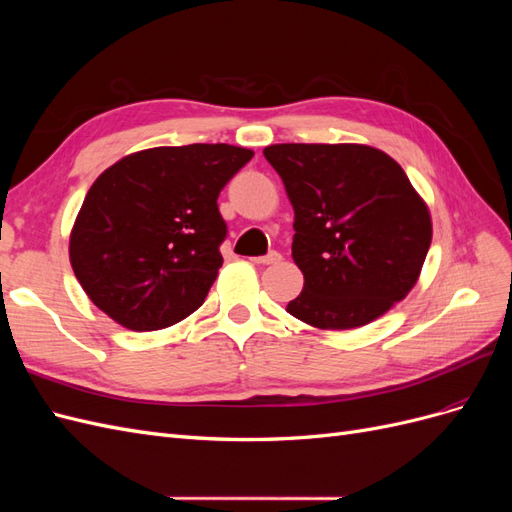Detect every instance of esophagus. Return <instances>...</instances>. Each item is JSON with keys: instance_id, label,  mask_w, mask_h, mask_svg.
I'll use <instances>...</instances> for the list:
<instances>
[{"instance_id": "34e87169", "label": "esophagus", "mask_w": 512, "mask_h": 512, "mask_svg": "<svg viewBox=\"0 0 512 512\" xmlns=\"http://www.w3.org/2000/svg\"><path fill=\"white\" fill-rule=\"evenodd\" d=\"M280 260H282L280 252H269L267 256L252 258V262H256V265H275V262H280Z\"/></svg>"}]
</instances>
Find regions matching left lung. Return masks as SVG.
<instances>
[{
	"label": "left lung",
	"instance_id": "8db88e82",
	"mask_svg": "<svg viewBox=\"0 0 512 512\" xmlns=\"http://www.w3.org/2000/svg\"><path fill=\"white\" fill-rule=\"evenodd\" d=\"M294 209L292 258L305 282L288 314L346 331L406 299L431 245V215L391 156L367 145L265 147Z\"/></svg>",
	"mask_w": 512,
	"mask_h": 512
}]
</instances>
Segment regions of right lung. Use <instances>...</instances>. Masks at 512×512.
Segmentation results:
<instances>
[{
  "label": "right lung",
  "mask_w": 512,
  "mask_h": 512,
  "mask_svg": "<svg viewBox=\"0 0 512 512\" xmlns=\"http://www.w3.org/2000/svg\"><path fill=\"white\" fill-rule=\"evenodd\" d=\"M235 145L130 153L91 185L70 232L76 280L130 331H158L203 305L222 267L224 185L252 160Z\"/></svg>",
  "instance_id": "add662e5"
}]
</instances>
